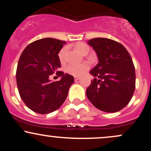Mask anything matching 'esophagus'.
<instances>
[{
	"label": "esophagus",
	"instance_id": "34e87169",
	"mask_svg": "<svg viewBox=\"0 0 151 151\" xmlns=\"http://www.w3.org/2000/svg\"><path fill=\"white\" fill-rule=\"evenodd\" d=\"M79 79H80V77H74V81H78L79 80Z\"/></svg>",
	"mask_w": 151,
	"mask_h": 151
}]
</instances>
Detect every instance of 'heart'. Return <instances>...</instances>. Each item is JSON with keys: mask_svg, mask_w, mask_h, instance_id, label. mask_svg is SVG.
<instances>
[{"mask_svg": "<svg viewBox=\"0 0 151 151\" xmlns=\"http://www.w3.org/2000/svg\"><path fill=\"white\" fill-rule=\"evenodd\" d=\"M75 48L82 55H86L89 53L90 48L84 42H78L75 45ZM65 48H63L60 51L58 54L59 59L61 62L65 60ZM89 64L87 62H83L80 64H71L69 65L66 68V71L67 73L72 74L73 76H81L83 74L89 70Z\"/></svg>", "mask_w": 151, "mask_h": 151, "instance_id": "heart-1", "label": "heart"}]
</instances>
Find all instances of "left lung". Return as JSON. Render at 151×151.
Segmentation results:
<instances>
[{"mask_svg":"<svg viewBox=\"0 0 151 151\" xmlns=\"http://www.w3.org/2000/svg\"><path fill=\"white\" fill-rule=\"evenodd\" d=\"M87 43L99 60L90 71L95 78L86 89L87 98L99 110L119 111L131 101L136 87V72L131 55L122 45L108 38H93Z\"/></svg>","mask_w":151,"mask_h":151,"instance_id":"obj_1","label":"left lung"}]
</instances>
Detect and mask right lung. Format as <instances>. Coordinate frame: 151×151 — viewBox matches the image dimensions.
I'll list each match as a JSON object with an SVG mask.
<instances>
[{
  "mask_svg": "<svg viewBox=\"0 0 151 151\" xmlns=\"http://www.w3.org/2000/svg\"><path fill=\"white\" fill-rule=\"evenodd\" d=\"M65 41L43 38L28 45L19 59L16 81L25 105L36 113L45 114L57 110L67 99L74 77L58 71L61 67L58 54ZM57 72L60 81L51 82L50 75Z\"/></svg>",
  "mask_w": 151,
  "mask_h": 151,
  "instance_id": "right-lung-1",
  "label": "right lung"
}]
</instances>
